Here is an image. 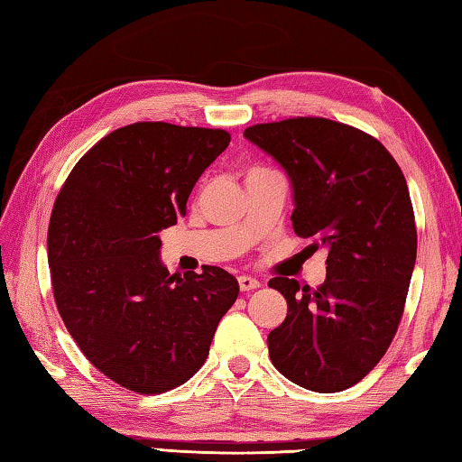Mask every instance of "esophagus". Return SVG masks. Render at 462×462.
<instances>
[{
    "instance_id": "34e87169",
    "label": "esophagus",
    "mask_w": 462,
    "mask_h": 462,
    "mask_svg": "<svg viewBox=\"0 0 462 462\" xmlns=\"http://www.w3.org/2000/svg\"><path fill=\"white\" fill-rule=\"evenodd\" d=\"M259 287H261V283H259L257 279L247 277V275L239 277V289L243 291V293H249V291H255V289H259Z\"/></svg>"
}]
</instances>
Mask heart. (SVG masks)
I'll return each instance as SVG.
<instances>
[{
  "label": "heart",
  "mask_w": 462,
  "mask_h": 462,
  "mask_svg": "<svg viewBox=\"0 0 462 462\" xmlns=\"http://www.w3.org/2000/svg\"><path fill=\"white\" fill-rule=\"evenodd\" d=\"M251 171H253V169H251Z\"/></svg>",
  "instance_id": "heart-1"
}]
</instances>
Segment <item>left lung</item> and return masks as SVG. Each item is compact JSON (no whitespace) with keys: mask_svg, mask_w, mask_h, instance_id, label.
<instances>
[{"mask_svg":"<svg viewBox=\"0 0 462 462\" xmlns=\"http://www.w3.org/2000/svg\"><path fill=\"white\" fill-rule=\"evenodd\" d=\"M245 137L293 183L295 233L328 251L317 289L269 281L287 299L285 321L267 337L271 363L303 389H349L387 353L404 310L417 259L407 181L379 139L333 119L257 124Z\"/></svg>","mask_w":462,"mask_h":462,"instance_id":"1","label":"left lung"}]
</instances>
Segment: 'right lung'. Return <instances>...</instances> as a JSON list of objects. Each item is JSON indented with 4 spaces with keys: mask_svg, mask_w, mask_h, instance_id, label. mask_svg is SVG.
Wrapping results in <instances>:
<instances>
[{
    "mask_svg": "<svg viewBox=\"0 0 462 462\" xmlns=\"http://www.w3.org/2000/svg\"><path fill=\"white\" fill-rule=\"evenodd\" d=\"M225 129L139 121L111 131L65 179L47 229L53 299L73 341L139 394L201 369L239 295L221 267L169 275L159 231L187 213L197 179L227 149Z\"/></svg>",
    "mask_w": 462,
    "mask_h": 462,
    "instance_id": "add662e5",
    "label": "right lung"
}]
</instances>
